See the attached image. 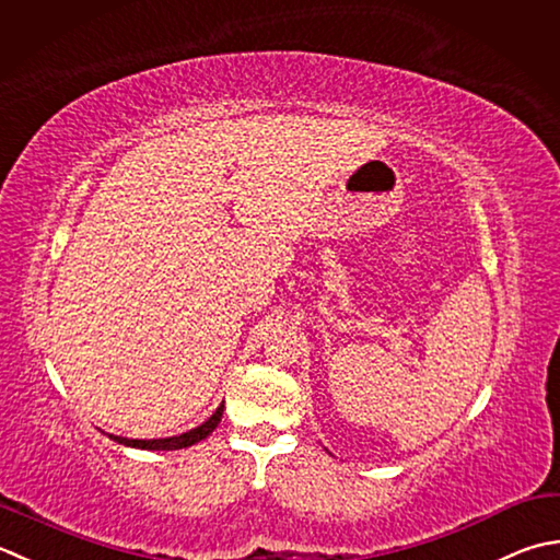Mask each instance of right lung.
Segmentation results:
<instances>
[{"mask_svg":"<svg viewBox=\"0 0 560 560\" xmlns=\"http://www.w3.org/2000/svg\"><path fill=\"white\" fill-rule=\"evenodd\" d=\"M223 408H225V405H221V408H218L203 424L194 427V430L184 432V434H179V436H167V440H128V436H116V434H108V436H112L114 442L124 444V446L150 448V452H174V448H186V446H191V444H196V442L206 440V436L215 430L218 422H221Z\"/></svg>","mask_w":560,"mask_h":560,"instance_id":"right-lung-1","label":"right lung"}]
</instances>
